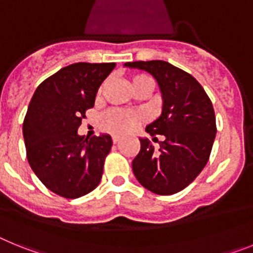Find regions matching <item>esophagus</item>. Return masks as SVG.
Masks as SVG:
<instances>
[{
  "instance_id": "obj_1",
  "label": "esophagus",
  "mask_w": 253,
  "mask_h": 253,
  "mask_svg": "<svg viewBox=\"0 0 253 253\" xmlns=\"http://www.w3.org/2000/svg\"><path fill=\"white\" fill-rule=\"evenodd\" d=\"M113 142H114V144L119 143L120 142V137H113Z\"/></svg>"
}]
</instances>
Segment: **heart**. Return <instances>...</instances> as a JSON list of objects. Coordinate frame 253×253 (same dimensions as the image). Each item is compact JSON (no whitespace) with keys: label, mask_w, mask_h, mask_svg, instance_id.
<instances>
[{"label":"heart","mask_w":253,"mask_h":253,"mask_svg":"<svg viewBox=\"0 0 253 253\" xmlns=\"http://www.w3.org/2000/svg\"><path fill=\"white\" fill-rule=\"evenodd\" d=\"M151 80L146 75H134L131 77V86H135L143 81ZM143 120L142 114L133 113V111L122 110V109H111L106 111L100 118V126L105 131H109L116 135H124L134 129L137 128V125Z\"/></svg>","instance_id":"heart-1"}]
</instances>
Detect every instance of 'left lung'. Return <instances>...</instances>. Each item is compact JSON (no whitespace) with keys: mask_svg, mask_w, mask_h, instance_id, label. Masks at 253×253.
<instances>
[{"mask_svg":"<svg viewBox=\"0 0 253 253\" xmlns=\"http://www.w3.org/2000/svg\"><path fill=\"white\" fill-rule=\"evenodd\" d=\"M126 67L151 73L162 92V114L147 125L158 142L140 138V151L131 167L139 184L157 195H172L198 177L209 161L215 139L213 104L203 86L190 73L165 60L126 62ZM157 135L163 139L158 141Z\"/></svg>","mask_w":253,"mask_h":253,"instance_id":"8db88e82","label":"left lung"}]
</instances>
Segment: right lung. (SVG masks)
Returning a JSON list of instances; mask_svg holds the SVG:
<instances>
[{
    "mask_svg": "<svg viewBox=\"0 0 253 253\" xmlns=\"http://www.w3.org/2000/svg\"><path fill=\"white\" fill-rule=\"evenodd\" d=\"M115 63H80L59 69L38 86L22 124L26 158L44 186L66 199L91 193L100 184L113 140L77 134L95 105L100 84Z\"/></svg>",
    "mask_w": 253,
    "mask_h": 253,
    "instance_id": "obj_1",
    "label": "right lung"
}]
</instances>
